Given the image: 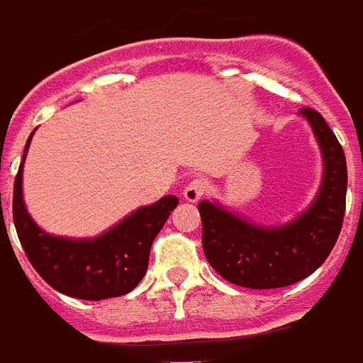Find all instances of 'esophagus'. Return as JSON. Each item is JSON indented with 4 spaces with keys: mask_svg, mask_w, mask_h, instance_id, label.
<instances>
[{
    "mask_svg": "<svg viewBox=\"0 0 363 363\" xmlns=\"http://www.w3.org/2000/svg\"><path fill=\"white\" fill-rule=\"evenodd\" d=\"M205 192H207V182H205V179H199L198 177V179H192V181L184 186L182 196H184V199L190 201V203H196L198 199L203 198Z\"/></svg>",
    "mask_w": 363,
    "mask_h": 363,
    "instance_id": "esophagus-1",
    "label": "esophagus"
}]
</instances>
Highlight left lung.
Returning a JSON list of instances; mask_svg holds the SVG:
<instances>
[{"label":"left lung","mask_w":363,"mask_h":363,"mask_svg":"<svg viewBox=\"0 0 363 363\" xmlns=\"http://www.w3.org/2000/svg\"><path fill=\"white\" fill-rule=\"evenodd\" d=\"M320 147L324 171L313 203L281 226H259L218 201H199L205 258L228 282L252 290L290 286L315 273L335 247L347 203V160L315 109L299 111Z\"/></svg>","instance_id":"left-lung-1"}]
</instances>
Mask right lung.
<instances>
[{"instance_id":"right-lung-1","label":"right lung","mask_w":363,"mask_h":363,"mask_svg":"<svg viewBox=\"0 0 363 363\" xmlns=\"http://www.w3.org/2000/svg\"><path fill=\"white\" fill-rule=\"evenodd\" d=\"M31 137L33 131L26 141L13 190L14 228L31 265L54 290L71 298L99 301L131 292L147 273L154 238L179 205V198L164 196L156 203L139 207L98 238L52 235L37 226L22 196V171Z\"/></svg>"}]
</instances>
